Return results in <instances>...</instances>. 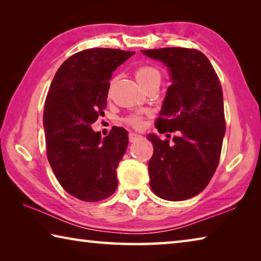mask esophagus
<instances>
[{"label": "esophagus", "instance_id": "1", "mask_svg": "<svg viewBox=\"0 0 261 261\" xmlns=\"http://www.w3.org/2000/svg\"><path fill=\"white\" fill-rule=\"evenodd\" d=\"M143 137H141L140 135H137V134H134V132H130L129 134V140L130 143H136V141L140 140Z\"/></svg>", "mask_w": 261, "mask_h": 261}]
</instances>
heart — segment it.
<instances>
[{
	"instance_id": "1",
	"label": "heart",
	"mask_w": 261,
	"mask_h": 261,
	"mask_svg": "<svg viewBox=\"0 0 261 261\" xmlns=\"http://www.w3.org/2000/svg\"><path fill=\"white\" fill-rule=\"evenodd\" d=\"M135 76L140 85L144 87L153 77H155V76L160 77V72H159L158 69L152 67V65L144 64V65H139V67L136 69ZM125 123L134 127H140L141 125H143V118H141L140 115L134 114L125 118Z\"/></svg>"
}]
</instances>
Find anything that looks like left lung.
I'll return each instance as SVG.
<instances>
[{
    "instance_id": "8db88e82",
    "label": "left lung",
    "mask_w": 261,
    "mask_h": 261,
    "mask_svg": "<svg viewBox=\"0 0 261 261\" xmlns=\"http://www.w3.org/2000/svg\"><path fill=\"white\" fill-rule=\"evenodd\" d=\"M143 53L170 70L173 84L155 127L160 134L176 132L173 143L155 135L147 137L154 149L149 185L162 199H189L207 187L219 165L226 132L222 87L213 65L199 50L171 47Z\"/></svg>"
}]
</instances>
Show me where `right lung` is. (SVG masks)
Returning <instances> with one entry per match:
<instances>
[{"instance_id":"add662e5","label":"right lung","mask_w":261,"mask_h":261,"mask_svg":"<svg viewBox=\"0 0 261 261\" xmlns=\"http://www.w3.org/2000/svg\"><path fill=\"white\" fill-rule=\"evenodd\" d=\"M134 54L82 50L63 62L51 82L43 110L47 158L62 188L81 200L100 201L116 191L127 134L113 127L101 140L91 124L105 114L113 71Z\"/></svg>"}]
</instances>
